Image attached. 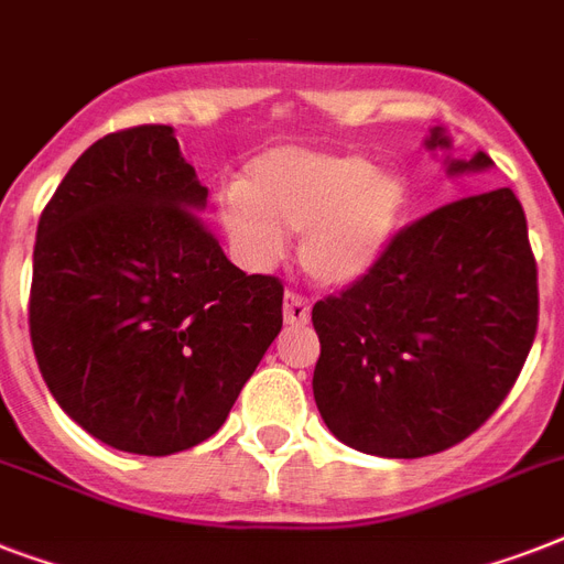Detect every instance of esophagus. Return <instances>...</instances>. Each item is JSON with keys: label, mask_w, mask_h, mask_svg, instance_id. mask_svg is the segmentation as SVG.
Segmentation results:
<instances>
[{"label": "esophagus", "mask_w": 564, "mask_h": 564, "mask_svg": "<svg viewBox=\"0 0 564 564\" xmlns=\"http://www.w3.org/2000/svg\"><path fill=\"white\" fill-rule=\"evenodd\" d=\"M310 318V304L295 292H286L283 295V322L286 325H304Z\"/></svg>", "instance_id": "obj_1"}]
</instances>
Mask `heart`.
<instances>
[{
	"mask_svg": "<svg viewBox=\"0 0 564 564\" xmlns=\"http://www.w3.org/2000/svg\"><path fill=\"white\" fill-rule=\"evenodd\" d=\"M410 210V184L366 154L272 149L248 163L239 187L216 202V221L239 263L272 269L286 234H301V269L322 286L360 283L398 237Z\"/></svg>",
	"mask_w": 564,
	"mask_h": 564,
	"instance_id": "heart-1",
	"label": "heart"
}]
</instances>
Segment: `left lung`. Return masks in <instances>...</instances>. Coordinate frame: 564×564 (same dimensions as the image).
<instances>
[{"label": "left lung", "mask_w": 564, "mask_h": 564, "mask_svg": "<svg viewBox=\"0 0 564 564\" xmlns=\"http://www.w3.org/2000/svg\"><path fill=\"white\" fill-rule=\"evenodd\" d=\"M447 175L486 172V152L451 158ZM539 325L527 216L509 187L459 198L403 228L375 272L313 307L322 354L313 398L354 451L419 459L463 442L521 375Z\"/></svg>", "instance_id": "left-lung-1"}]
</instances>
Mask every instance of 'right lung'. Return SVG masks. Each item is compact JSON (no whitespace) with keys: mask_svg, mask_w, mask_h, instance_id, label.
<instances>
[{"mask_svg":"<svg viewBox=\"0 0 564 564\" xmlns=\"http://www.w3.org/2000/svg\"><path fill=\"white\" fill-rule=\"evenodd\" d=\"M172 126L96 140L40 216L29 325L61 410L105 445L210 438L283 325V286L230 263Z\"/></svg>","mask_w":564,"mask_h":564,"instance_id":"1","label":"right lung"}]
</instances>
